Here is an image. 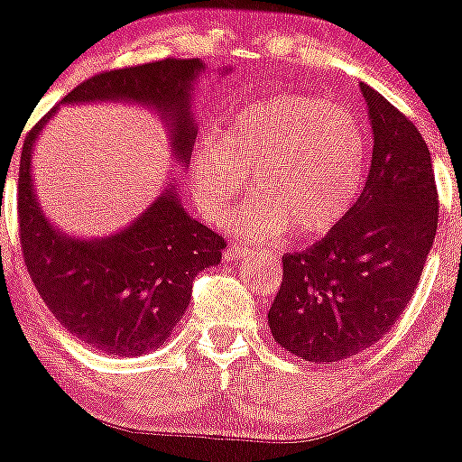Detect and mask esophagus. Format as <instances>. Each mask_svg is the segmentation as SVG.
<instances>
[{
	"label": "esophagus",
	"instance_id": "34e87169",
	"mask_svg": "<svg viewBox=\"0 0 462 462\" xmlns=\"http://www.w3.org/2000/svg\"><path fill=\"white\" fill-rule=\"evenodd\" d=\"M244 255H248L246 244H235V246H230V251H227V257H230V260H241Z\"/></svg>",
	"mask_w": 462,
	"mask_h": 462
}]
</instances>
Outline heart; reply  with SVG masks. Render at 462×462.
I'll use <instances>...</instances> for the list:
<instances>
[{"label": "heart", "instance_id": "obj_1", "mask_svg": "<svg viewBox=\"0 0 462 462\" xmlns=\"http://www.w3.org/2000/svg\"><path fill=\"white\" fill-rule=\"evenodd\" d=\"M253 172L255 193L227 216L236 236L269 241L334 230L365 177V140L343 107L315 97L264 98L239 110L226 133L207 131L190 153V189L207 218H221Z\"/></svg>", "mask_w": 462, "mask_h": 462}]
</instances>
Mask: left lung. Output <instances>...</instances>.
Here are the masks:
<instances>
[{"mask_svg": "<svg viewBox=\"0 0 462 462\" xmlns=\"http://www.w3.org/2000/svg\"><path fill=\"white\" fill-rule=\"evenodd\" d=\"M373 128L364 190L322 241L282 257L269 309L273 340L315 364L375 345L412 299L438 232V189L426 140L361 82Z\"/></svg>", "mask_w": 462, "mask_h": 462, "instance_id": "obj_1", "label": "left lung"}]
</instances>
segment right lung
<instances>
[{
  "instance_id": "right-lung-1",
  "label": "right lung",
  "mask_w": 462,
  "mask_h": 462,
  "mask_svg": "<svg viewBox=\"0 0 462 462\" xmlns=\"http://www.w3.org/2000/svg\"><path fill=\"white\" fill-rule=\"evenodd\" d=\"M205 70L200 60L106 70L76 87L61 106H143L159 115L168 128L170 152L189 168L198 135L190 103ZM57 110L60 106L29 131L20 153L18 221L29 276L50 313L89 347L119 356L159 350L189 309L193 278L221 262L226 241L195 221L172 184L131 226L107 236H73L50 223L36 198L32 153Z\"/></svg>"
}]
</instances>
